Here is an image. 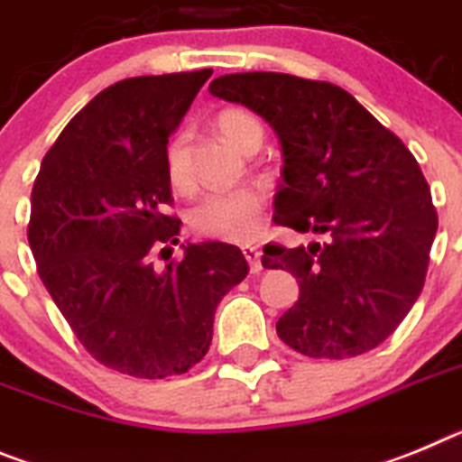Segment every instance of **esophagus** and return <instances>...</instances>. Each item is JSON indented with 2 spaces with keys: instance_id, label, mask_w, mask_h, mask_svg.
Instances as JSON below:
<instances>
[{
  "instance_id": "1",
  "label": "esophagus",
  "mask_w": 462,
  "mask_h": 462,
  "mask_svg": "<svg viewBox=\"0 0 462 462\" xmlns=\"http://www.w3.org/2000/svg\"><path fill=\"white\" fill-rule=\"evenodd\" d=\"M243 254H245L247 263H250L252 273H259V271H262V250H259V247L245 245L243 247Z\"/></svg>"
}]
</instances>
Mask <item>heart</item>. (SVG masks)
Wrapping results in <instances>:
<instances>
[{"instance_id": "obj_1", "label": "heart", "mask_w": 462, "mask_h": 462, "mask_svg": "<svg viewBox=\"0 0 462 462\" xmlns=\"http://www.w3.org/2000/svg\"><path fill=\"white\" fill-rule=\"evenodd\" d=\"M217 128L234 147L250 152L262 147L263 124L247 109L228 107L217 116ZM165 172L172 187L184 189L191 182L189 172L187 133H177L165 147ZM266 193L257 187H243L234 191H210L191 205L187 215L189 226L200 236L224 243H247L257 238L263 228Z\"/></svg>"}]
</instances>
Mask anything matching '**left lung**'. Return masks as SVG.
<instances>
[{"mask_svg": "<svg viewBox=\"0 0 462 462\" xmlns=\"http://www.w3.org/2000/svg\"><path fill=\"white\" fill-rule=\"evenodd\" d=\"M222 100L266 118L282 147L273 222L320 240L263 247L299 301L278 320L297 353L346 360L383 344L423 290L437 210L419 161L348 90L280 72L224 74Z\"/></svg>", "mask_w": 462, "mask_h": 462, "instance_id": "left-lung-1", "label": "left lung"}]
</instances>
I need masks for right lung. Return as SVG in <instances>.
Returning a JSON list of instances; mask_svg holds the SVG:
<instances>
[{
	"mask_svg": "<svg viewBox=\"0 0 462 462\" xmlns=\"http://www.w3.org/2000/svg\"><path fill=\"white\" fill-rule=\"evenodd\" d=\"M210 74L105 88L65 125L34 180L27 240L39 278L81 346L128 376H177L203 360L217 303L250 271L226 243H189L165 271L152 262L182 224L163 212L172 205L165 144Z\"/></svg>",
	"mask_w": 462,
	"mask_h": 462,
	"instance_id": "1",
	"label": "right lung"
}]
</instances>
